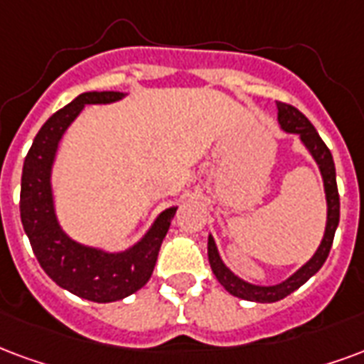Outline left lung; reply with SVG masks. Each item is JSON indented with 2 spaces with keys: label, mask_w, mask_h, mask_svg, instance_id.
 Returning a JSON list of instances; mask_svg holds the SVG:
<instances>
[{
  "label": "left lung",
  "mask_w": 364,
  "mask_h": 364,
  "mask_svg": "<svg viewBox=\"0 0 364 364\" xmlns=\"http://www.w3.org/2000/svg\"><path fill=\"white\" fill-rule=\"evenodd\" d=\"M278 121L284 131H287V133H297L301 136L303 144L311 150L312 158L320 166V173H322V179H324L326 200H328V222H326L324 239H322L318 250L314 252V257L301 270L295 272L291 278L285 279V282H282L278 285H270V287L247 284L241 278H237L230 268H225L222 258L218 255L214 239L208 237V260L218 282L231 295L245 299V301H257V303H274V301L287 297L289 293H293L295 289H299L301 285L305 284L311 276H314L322 268L328 255H330L333 235H336V228L340 223V195H338L336 166H333V158L330 148L326 146L324 141L320 139V134L316 133V129L312 127L311 121L306 119L305 115L301 114L297 107H293L291 104L278 102Z\"/></svg>",
  "instance_id": "obj_1"
}]
</instances>
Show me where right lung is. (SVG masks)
Listing matches in <instances>:
<instances>
[{
    "label": "right lung",
    "mask_w": 364,
    "mask_h": 364,
    "mask_svg": "<svg viewBox=\"0 0 364 364\" xmlns=\"http://www.w3.org/2000/svg\"><path fill=\"white\" fill-rule=\"evenodd\" d=\"M121 96V92H85L55 112L32 142L21 179V222L40 266L59 287L94 303L119 301L146 284L177 210L161 212L146 235L133 249L119 255L82 247L59 228L50 187V171L59 139L85 104H107Z\"/></svg>",
    "instance_id": "1"
}]
</instances>
